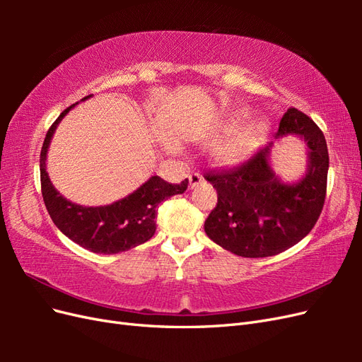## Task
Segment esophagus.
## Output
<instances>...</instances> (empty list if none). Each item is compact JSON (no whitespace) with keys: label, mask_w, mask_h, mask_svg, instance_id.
I'll list each match as a JSON object with an SVG mask.
<instances>
[{"label":"esophagus","mask_w":362,"mask_h":362,"mask_svg":"<svg viewBox=\"0 0 362 362\" xmlns=\"http://www.w3.org/2000/svg\"><path fill=\"white\" fill-rule=\"evenodd\" d=\"M201 182H202V175L198 172L192 173L189 177V189H194L196 185H199Z\"/></svg>","instance_id":"34e87169"}]
</instances>
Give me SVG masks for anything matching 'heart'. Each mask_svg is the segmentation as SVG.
<instances>
[{
  "label": "heart",
  "instance_id": "heart-1",
  "mask_svg": "<svg viewBox=\"0 0 362 362\" xmlns=\"http://www.w3.org/2000/svg\"><path fill=\"white\" fill-rule=\"evenodd\" d=\"M250 113V108L238 107L226 113L222 122L217 125L214 133L210 136L211 141L221 140L213 151L217 163L234 166L246 160L257 149L266 133L267 124L262 119H258L245 125Z\"/></svg>",
  "mask_w": 362,
  "mask_h": 362
}]
</instances>
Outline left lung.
Instances as JSON below:
<instances>
[{
  "label": "left lung",
  "instance_id": "1",
  "mask_svg": "<svg viewBox=\"0 0 362 362\" xmlns=\"http://www.w3.org/2000/svg\"><path fill=\"white\" fill-rule=\"evenodd\" d=\"M287 136L302 139L308 151L306 172L299 181L284 182L273 170V141L240 168L205 175L217 190L205 233L238 257L262 258L287 250L310 234L322 213L329 169L325 136L296 108L281 119L275 140Z\"/></svg>",
  "mask_w": 362,
  "mask_h": 362
}]
</instances>
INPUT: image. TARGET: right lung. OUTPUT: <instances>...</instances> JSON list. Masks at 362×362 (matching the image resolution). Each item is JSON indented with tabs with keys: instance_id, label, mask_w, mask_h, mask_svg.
Here are the masks:
<instances>
[{
	"instance_id": "right-lung-1",
	"label": "right lung",
	"mask_w": 362,
	"mask_h": 362,
	"mask_svg": "<svg viewBox=\"0 0 362 362\" xmlns=\"http://www.w3.org/2000/svg\"><path fill=\"white\" fill-rule=\"evenodd\" d=\"M90 96L92 95L83 98L81 101L89 100ZM76 104L78 103L68 107L57 117L56 122L48 129L45 141H43L40 151V184L43 202H45L54 225L74 243L95 252V254H119V252L133 249L148 242L156 234L158 205L170 196L184 193L187 190L189 181L184 180L181 184H169L154 175L145 184H141L137 190L125 196L124 199L101 206H84L63 198L48 177L47 154L51 139L62 119Z\"/></svg>"
}]
</instances>
